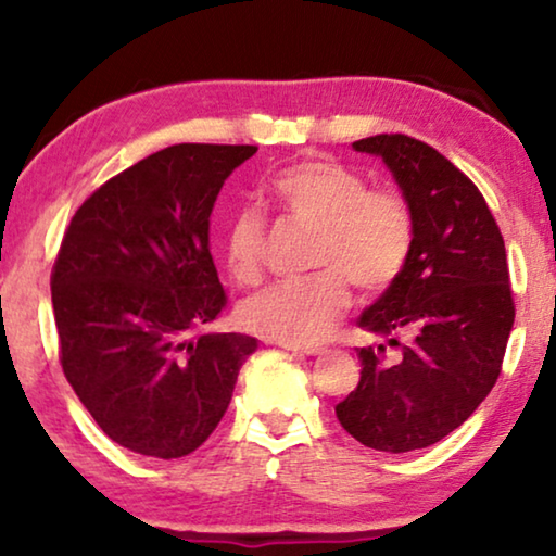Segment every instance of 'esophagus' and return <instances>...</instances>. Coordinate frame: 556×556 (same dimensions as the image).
I'll return each mask as SVG.
<instances>
[{"label": "esophagus", "mask_w": 556, "mask_h": 556, "mask_svg": "<svg viewBox=\"0 0 556 556\" xmlns=\"http://www.w3.org/2000/svg\"><path fill=\"white\" fill-rule=\"evenodd\" d=\"M280 346L291 349V352L308 354V356H314V354H321V346H318V344H295V341H280Z\"/></svg>", "instance_id": "esophagus-1"}]
</instances>
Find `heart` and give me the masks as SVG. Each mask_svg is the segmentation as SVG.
<instances>
[{"mask_svg":"<svg viewBox=\"0 0 556 556\" xmlns=\"http://www.w3.org/2000/svg\"><path fill=\"white\" fill-rule=\"evenodd\" d=\"M270 194L291 223L308 227V268L301 280L263 288L242 303L250 329L283 341H314L331 329L349 303V287L377 295L405 270L415 245V212L400 189L369 187L359 172L306 159L270 181ZM238 283L263 278L265 223L255 212L232 217L225 245Z\"/></svg>","mask_w":556,"mask_h":556,"instance_id":"b5f03b06","label":"heart"}]
</instances>
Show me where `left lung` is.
Segmentation results:
<instances>
[{"instance_id": "left-lung-1", "label": "left lung", "mask_w": 556, "mask_h": 556, "mask_svg": "<svg viewBox=\"0 0 556 556\" xmlns=\"http://www.w3.org/2000/svg\"><path fill=\"white\" fill-rule=\"evenodd\" d=\"M379 154L415 212L400 278L359 326L382 341L359 349L362 377L337 417L362 445L407 453L460 428L493 390L514 326L504 235L458 166L405 134L354 141Z\"/></svg>"}]
</instances>
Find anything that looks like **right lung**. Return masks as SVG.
Returning <instances> with one entry per match:
<instances>
[{
  "label": "right lung",
  "instance_id": "1",
  "mask_svg": "<svg viewBox=\"0 0 556 556\" xmlns=\"http://www.w3.org/2000/svg\"><path fill=\"white\" fill-rule=\"evenodd\" d=\"M257 147L174 143L128 166L75 210L52 265L60 367L105 435L181 458L230 405L248 333H210L227 293L210 215Z\"/></svg>",
  "mask_w": 556,
  "mask_h": 556
}]
</instances>
